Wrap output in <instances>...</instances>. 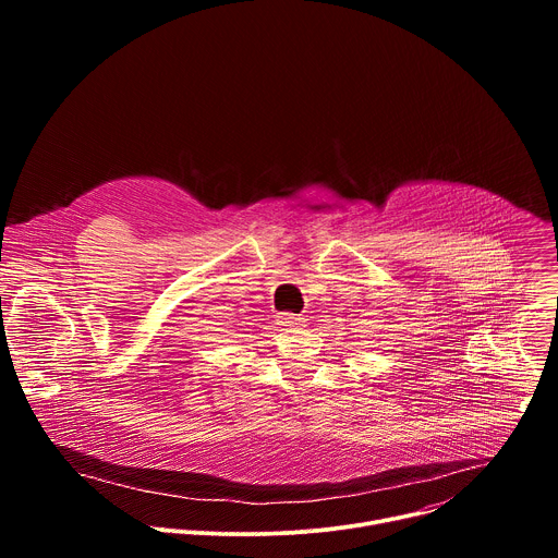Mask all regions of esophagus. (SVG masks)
<instances>
[{"mask_svg":"<svg viewBox=\"0 0 558 558\" xmlns=\"http://www.w3.org/2000/svg\"><path fill=\"white\" fill-rule=\"evenodd\" d=\"M302 323H304V317L293 315V313H282V315H278V325H280L282 331H293L295 327H302Z\"/></svg>","mask_w":558,"mask_h":558,"instance_id":"1","label":"esophagus"}]
</instances>
